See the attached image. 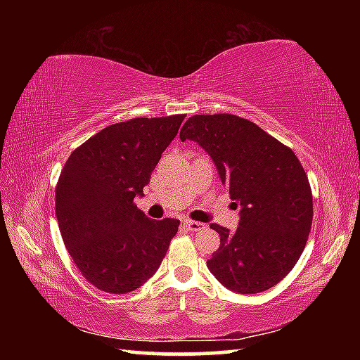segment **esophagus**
<instances>
[{"mask_svg":"<svg viewBox=\"0 0 360 360\" xmlns=\"http://www.w3.org/2000/svg\"><path fill=\"white\" fill-rule=\"evenodd\" d=\"M182 225H184V227L191 231H200L205 229V224L197 222V221H191V219H186V221L182 222Z\"/></svg>","mask_w":360,"mask_h":360,"instance_id":"34e87169","label":"esophagus"}]
</instances>
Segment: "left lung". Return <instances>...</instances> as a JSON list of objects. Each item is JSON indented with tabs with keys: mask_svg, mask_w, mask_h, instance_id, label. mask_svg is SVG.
Masks as SVG:
<instances>
[{
	"mask_svg": "<svg viewBox=\"0 0 360 360\" xmlns=\"http://www.w3.org/2000/svg\"><path fill=\"white\" fill-rule=\"evenodd\" d=\"M179 138L205 149L240 206L235 231L211 224L221 246L210 271L238 294L273 288L300 259L313 222L311 187L294 150L233 114L193 115Z\"/></svg>",
	"mask_w": 360,
	"mask_h": 360,
	"instance_id": "obj_1",
	"label": "left lung"
}]
</instances>
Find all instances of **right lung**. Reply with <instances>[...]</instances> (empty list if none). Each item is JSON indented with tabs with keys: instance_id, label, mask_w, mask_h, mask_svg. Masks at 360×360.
Here are the masks:
<instances>
[{
	"instance_id": "obj_1",
	"label": "right lung",
	"mask_w": 360,
	"mask_h": 360,
	"mask_svg": "<svg viewBox=\"0 0 360 360\" xmlns=\"http://www.w3.org/2000/svg\"><path fill=\"white\" fill-rule=\"evenodd\" d=\"M186 115L138 117L109 125L72 152L60 174V233L90 284L111 294L154 275L178 233V219L152 221L133 203Z\"/></svg>"
}]
</instances>
